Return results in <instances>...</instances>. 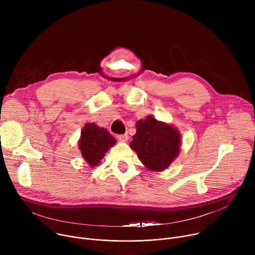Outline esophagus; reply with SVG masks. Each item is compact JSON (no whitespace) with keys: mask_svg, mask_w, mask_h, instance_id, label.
<instances>
[{"mask_svg":"<svg viewBox=\"0 0 255 255\" xmlns=\"http://www.w3.org/2000/svg\"><path fill=\"white\" fill-rule=\"evenodd\" d=\"M117 138H118L120 141L125 142V141L128 140V134H127V133H125V134H119V135H117Z\"/></svg>","mask_w":255,"mask_h":255,"instance_id":"34e87169","label":"esophagus"}]
</instances>
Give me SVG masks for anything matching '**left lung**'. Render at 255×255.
<instances>
[{"label": "left lung", "mask_w": 255, "mask_h": 255, "mask_svg": "<svg viewBox=\"0 0 255 255\" xmlns=\"http://www.w3.org/2000/svg\"><path fill=\"white\" fill-rule=\"evenodd\" d=\"M130 146L145 166L159 171L168 167L178 155L180 135L172 126L147 116L137 122Z\"/></svg>", "instance_id": "8db88e82"}]
</instances>
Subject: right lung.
<instances>
[{"instance_id":"obj_1","label":"right lung","mask_w":255,"mask_h":255,"mask_svg":"<svg viewBox=\"0 0 255 255\" xmlns=\"http://www.w3.org/2000/svg\"><path fill=\"white\" fill-rule=\"evenodd\" d=\"M80 149L83 157L91 166L98 165L108 149L115 145V138L105 128L95 123H87L81 133Z\"/></svg>"}]
</instances>
